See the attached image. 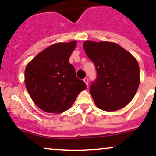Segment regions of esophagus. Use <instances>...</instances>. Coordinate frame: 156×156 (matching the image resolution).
<instances>
[{
  "instance_id": "1",
  "label": "esophagus",
  "mask_w": 156,
  "mask_h": 156,
  "mask_svg": "<svg viewBox=\"0 0 156 156\" xmlns=\"http://www.w3.org/2000/svg\"><path fill=\"white\" fill-rule=\"evenodd\" d=\"M83 81H84V82L86 83V86H88V85H89V79H88L87 78H84V79H83Z\"/></svg>"
}]
</instances>
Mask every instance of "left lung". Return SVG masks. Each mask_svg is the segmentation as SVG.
I'll return each mask as SVG.
<instances>
[{
	"mask_svg": "<svg viewBox=\"0 0 156 156\" xmlns=\"http://www.w3.org/2000/svg\"><path fill=\"white\" fill-rule=\"evenodd\" d=\"M83 47L97 71V80L89 90L97 108L115 112L126 106L140 84L136 58L115 42L86 41Z\"/></svg>",
	"mask_w": 156,
	"mask_h": 156,
	"instance_id": "8db88e82",
	"label": "left lung"
}]
</instances>
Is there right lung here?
<instances>
[{
    "instance_id": "add662e5",
    "label": "right lung",
    "mask_w": 156,
    "mask_h": 156,
    "mask_svg": "<svg viewBox=\"0 0 156 156\" xmlns=\"http://www.w3.org/2000/svg\"><path fill=\"white\" fill-rule=\"evenodd\" d=\"M76 41L55 43L39 52L25 69V86L34 104L48 113L68 110L86 83L78 79L69 58Z\"/></svg>"
}]
</instances>
